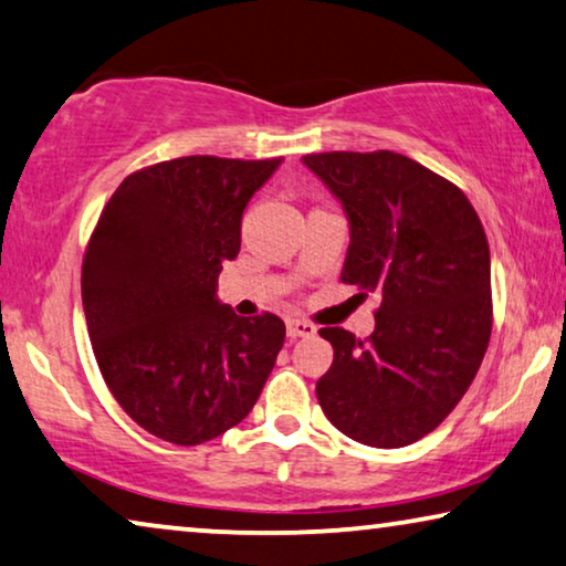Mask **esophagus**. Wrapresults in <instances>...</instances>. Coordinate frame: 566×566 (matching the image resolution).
<instances>
[{"instance_id": "obj_1", "label": "esophagus", "mask_w": 566, "mask_h": 566, "mask_svg": "<svg viewBox=\"0 0 566 566\" xmlns=\"http://www.w3.org/2000/svg\"><path fill=\"white\" fill-rule=\"evenodd\" d=\"M315 333H317V327L307 323V319H297V317L286 319V337H310Z\"/></svg>"}]
</instances>
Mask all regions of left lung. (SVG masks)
<instances>
[{
  "label": "left lung",
  "mask_w": 566,
  "mask_h": 566,
  "mask_svg": "<svg viewBox=\"0 0 566 566\" xmlns=\"http://www.w3.org/2000/svg\"><path fill=\"white\" fill-rule=\"evenodd\" d=\"M302 163L340 202L343 282L381 297L368 340L323 327L333 366L325 417L368 447H407L458 407L493 325L491 249L465 192L396 151H323Z\"/></svg>",
  "instance_id": "1"
}]
</instances>
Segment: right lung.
Wrapping results in <instances>:
<instances>
[{"instance_id": "add662e5", "label": "right lung", "mask_w": 566, "mask_h": 566, "mask_svg": "<svg viewBox=\"0 0 566 566\" xmlns=\"http://www.w3.org/2000/svg\"><path fill=\"white\" fill-rule=\"evenodd\" d=\"M280 165L170 159L126 177L98 218L81 274L88 337L116 401L159 440L200 444L235 427L276 364L284 323L235 315L218 274Z\"/></svg>"}]
</instances>
